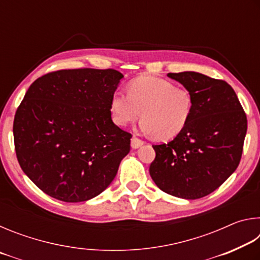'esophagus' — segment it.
Masks as SVG:
<instances>
[{
	"label": "esophagus",
	"instance_id": "esophagus-1",
	"mask_svg": "<svg viewBox=\"0 0 260 260\" xmlns=\"http://www.w3.org/2000/svg\"><path fill=\"white\" fill-rule=\"evenodd\" d=\"M143 144H144V141H142L141 139L136 138V136H133V138H132L131 146H132V148H133V149H138L141 146H143Z\"/></svg>",
	"mask_w": 260,
	"mask_h": 260
}]
</instances>
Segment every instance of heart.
<instances>
[{
  "mask_svg": "<svg viewBox=\"0 0 260 260\" xmlns=\"http://www.w3.org/2000/svg\"><path fill=\"white\" fill-rule=\"evenodd\" d=\"M112 119L127 126L142 117L141 129L158 139H171L186 128L193 110V99L187 88L156 77H140L129 82L127 94L111 98Z\"/></svg>",
  "mask_w": 260,
  "mask_h": 260,
  "instance_id": "1",
  "label": "heart"
}]
</instances>
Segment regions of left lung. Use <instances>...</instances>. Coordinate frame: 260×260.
<instances>
[{
	"mask_svg": "<svg viewBox=\"0 0 260 260\" xmlns=\"http://www.w3.org/2000/svg\"><path fill=\"white\" fill-rule=\"evenodd\" d=\"M193 99L190 120L169 143L153 146L149 172L166 193L197 200L219 188L240 164L248 120L226 81L197 72L169 73Z\"/></svg>",
	"mask_w": 260,
	"mask_h": 260,
	"instance_id": "1",
	"label": "left lung"
}]
</instances>
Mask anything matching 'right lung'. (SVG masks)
<instances>
[{
	"instance_id": "1",
	"label": "right lung",
	"mask_w": 260,
	"mask_h": 260,
	"mask_svg": "<svg viewBox=\"0 0 260 260\" xmlns=\"http://www.w3.org/2000/svg\"><path fill=\"white\" fill-rule=\"evenodd\" d=\"M122 77L113 69L58 70L29 86L15 114V150L47 195L78 203L112 182L131 150L132 134L113 124L110 108Z\"/></svg>"
}]
</instances>
